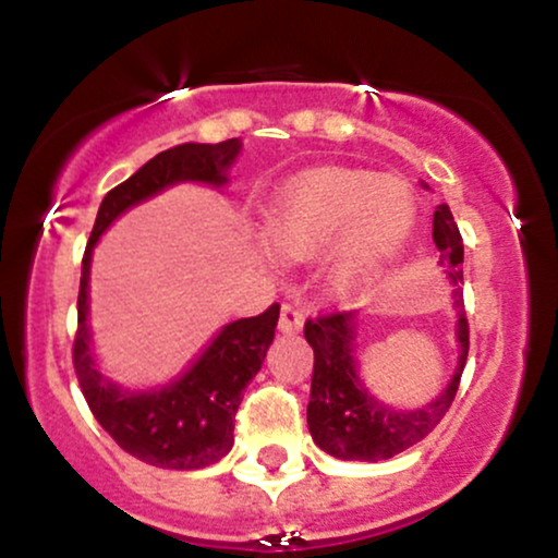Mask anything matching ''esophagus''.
Listing matches in <instances>:
<instances>
[{
    "label": "esophagus",
    "instance_id": "obj_1",
    "mask_svg": "<svg viewBox=\"0 0 558 558\" xmlns=\"http://www.w3.org/2000/svg\"><path fill=\"white\" fill-rule=\"evenodd\" d=\"M301 328H304V317H301V312L296 306L283 304V310H280V319H278V330L291 336V332H299Z\"/></svg>",
    "mask_w": 558,
    "mask_h": 558
}]
</instances>
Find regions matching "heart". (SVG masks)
Listing matches in <instances>:
<instances>
[{
  "mask_svg": "<svg viewBox=\"0 0 558 558\" xmlns=\"http://www.w3.org/2000/svg\"><path fill=\"white\" fill-rule=\"evenodd\" d=\"M417 196L399 178L369 170L315 168L291 178L272 196L265 241L278 257L323 262L332 299H356L401 257L417 230ZM272 262V254H265Z\"/></svg>",
  "mask_w": 558,
  "mask_h": 558,
  "instance_id": "obj_1",
  "label": "heart"
}]
</instances>
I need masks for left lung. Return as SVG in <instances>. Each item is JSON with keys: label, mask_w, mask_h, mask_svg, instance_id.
Here are the masks:
<instances>
[{"label": "left lung", "mask_w": 558, "mask_h": 558, "mask_svg": "<svg viewBox=\"0 0 558 558\" xmlns=\"http://www.w3.org/2000/svg\"><path fill=\"white\" fill-rule=\"evenodd\" d=\"M430 189L427 183H422ZM433 241L438 246V265L446 267L448 283L453 286V310H457V367L451 380L435 399L422 407L401 409L377 399L360 373V312L310 319L304 328L306 343L315 349V373H312V399L306 407V425L312 440L330 457L343 462H380L409 446L420 444L427 433L444 420L462 380L466 351H470V328L462 301L464 243L453 222L448 204H438L433 215Z\"/></svg>", "instance_id": "1"}]
</instances>
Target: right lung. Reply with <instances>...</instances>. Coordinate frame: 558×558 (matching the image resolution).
<instances>
[{
	"label": "right lung",
	"mask_w": 558,
	"mask_h": 558,
	"mask_svg": "<svg viewBox=\"0 0 558 558\" xmlns=\"http://www.w3.org/2000/svg\"><path fill=\"white\" fill-rule=\"evenodd\" d=\"M241 138L220 144H181L159 151L128 181L101 198L81 265L78 336L73 345L75 375L96 422L131 457L162 470H202L233 448V417L243 388L262 369L275 338L280 306L257 317L222 325L215 338L172 380L151 388L114 383L94 354L92 341V259L94 246L128 209L149 202L178 183L226 189L228 172L241 157Z\"/></svg>",
	"instance_id": "1"
}]
</instances>
